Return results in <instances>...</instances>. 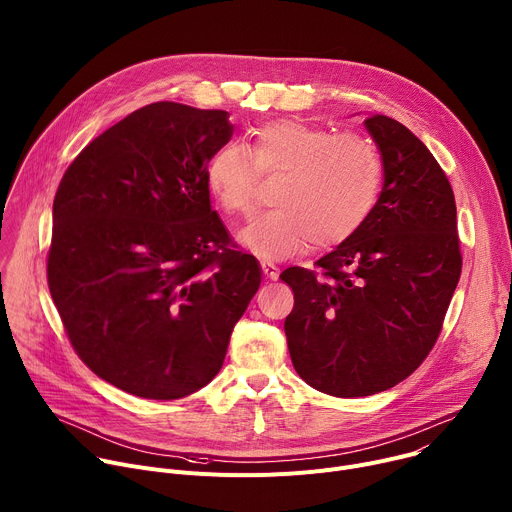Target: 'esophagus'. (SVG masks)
I'll return each instance as SVG.
<instances>
[{
  "label": "esophagus",
  "instance_id": "1",
  "mask_svg": "<svg viewBox=\"0 0 512 512\" xmlns=\"http://www.w3.org/2000/svg\"><path fill=\"white\" fill-rule=\"evenodd\" d=\"M260 266H262V272H264V276L266 278H270V280H276L278 278V266L274 264V262H268V260H262L260 262Z\"/></svg>",
  "mask_w": 512,
  "mask_h": 512
}]
</instances>
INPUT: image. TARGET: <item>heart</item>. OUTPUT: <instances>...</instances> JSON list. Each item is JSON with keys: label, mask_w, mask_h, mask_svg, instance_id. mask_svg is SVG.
Instances as JSON below:
<instances>
[{"label": "heart", "mask_w": 512, "mask_h": 512, "mask_svg": "<svg viewBox=\"0 0 512 512\" xmlns=\"http://www.w3.org/2000/svg\"><path fill=\"white\" fill-rule=\"evenodd\" d=\"M258 177H278L276 209L242 227L238 242L262 258H287L360 230L380 193L382 160L362 136L282 118L254 128L248 150L223 144L205 164V185L227 215L250 213Z\"/></svg>", "instance_id": "obj_1"}]
</instances>
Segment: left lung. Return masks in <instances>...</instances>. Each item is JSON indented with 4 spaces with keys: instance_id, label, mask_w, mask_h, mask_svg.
Returning a JSON list of instances; mask_svg holds the SVG:
<instances>
[{
    "instance_id": "1",
    "label": "left lung",
    "mask_w": 512,
    "mask_h": 512,
    "mask_svg": "<svg viewBox=\"0 0 512 512\" xmlns=\"http://www.w3.org/2000/svg\"><path fill=\"white\" fill-rule=\"evenodd\" d=\"M384 183L360 230L280 278L295 293L285 319L297 374L331 396H368L411 376L435 346L458 287L456 199L429 148L401 122L370 116Z\"/></svg>"
}]
</instances>
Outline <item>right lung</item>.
<instances>
[{"label": "right lung", "instance_id": "obj_1", "mask_svg": "<svg viewBox=\"0 0 512 512\" xmlns=\"http://www.w3.org/2000/svg\"><path fill=\"white\" fill-rule=\"evenodd\" d=\"M232 134L227 111L150 103L85 146L54 195L52 301L79 358L142 399L211 382L260 287L205 185Z\"/></svg>", "mask_w": 512, "mask_h": 512}]
</instances>
